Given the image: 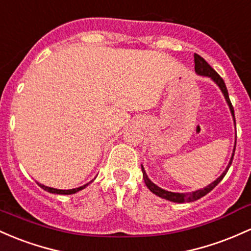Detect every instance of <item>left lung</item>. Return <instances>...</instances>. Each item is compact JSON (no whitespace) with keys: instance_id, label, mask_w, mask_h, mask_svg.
Returning a JSON list of instances; mask_svg holds the SVG:
<instances>
[{"instance_id":"8db88e82","label":"left lung","mask_w":251,"mask_h":251,"mask_svg":"<svg viewBox=\"0 0 251 251\" xmlns=\"http://www.w3.org/2000/svg\"><path fill=\"white\" fill-rule=\"evenodd\" d=\"M194 63H195V71H197V74H199V75H202V76H208L211 77L212 79H213L214 82H216L217 84H218V87L222 89L223 94H224L225 99H226V102L228 104V107H230V111L232 113V117L235 118V112H233V107H232V103H231L230 101V98H228V93H227V89H226V85H225V82L224 79L220 77L218 74H217V71L214 70L213 68L211 67L210 64H208L207 62H206L205 59L202 58L201 56H199V54L194 53ZM235 125H236V120H235ZM235 149H236V145H235ZM233 155H235V151H233L232 153V157H231L230 159V163H228V166L226 169H225V172L223 173L222 175L219 176L218 178H217L214 182H212L211 184H208L207 187H205V188L202 189H199V191H195V192H191V193H173V192H168V191H164V189L159 188L158 186H156L155 183L151 182L150 178L148 177L147 173H145L144 168L142 166V172H143V178H144V182L147 184V187L149 189H150L151 192L153 193V194H156L157 197L162 198V199H166V200H169V201H173V202H192V201H195V200L200 199V198L205 197L207 193H210L212 189L214 188V187L218 184L220 181L224 178V176L226 175L228 168H230L231 163H232V159H233Z\"/></svg>"}]
</instances>
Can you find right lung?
Here are the masks:
<instances>
[{
	"instance_id": "1",
	"label": "right lung",
	"mask_w": 251,
	"mask_h": 251,
	"mask_svg": "<svg viewBox=\"0 0 251 251\" xmlns=\"http://www.w3.org/2000/svg\"><path fill=\"white\" fill-rule=\"evenodd\" d=\"M41 188L44 189V191H48L50 193H54V194H74V193L78 192V191H82V189L85 188V187L88 186L89 183L84 184V186H81L78 187V188H74V189H68V191H65V189H56V188H51V187H48V186H44V184L41 183H38Z\"/></svg>"
}]
</instances>
